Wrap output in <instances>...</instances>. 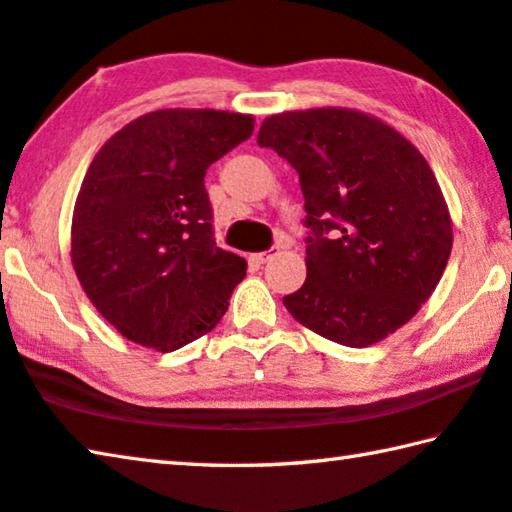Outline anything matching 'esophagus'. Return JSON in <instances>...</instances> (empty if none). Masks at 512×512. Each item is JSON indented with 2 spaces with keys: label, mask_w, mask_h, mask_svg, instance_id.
Instances as JSON below:
<instances>
[{
  "label": "esophagus",
  "mask_w": 512,
  "mask_h": 512,
  "mask_svg": "<svg viewBox=\"0 0 512 512\" xmlns=\"http://www.w3.org/2000/svg\"><path fill=\"white\" fill-rule=\"evenodd\" d=\"M277 253H280V248H277V246L268 248V250H264V253H257V255H255V262H257V264H266V262H271V259H273Z\"/></svg>",
  "instance_id": "esophagus-1"
}]
</instances>
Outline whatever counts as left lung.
<instances>
[{"instance_id": "obj_1", "label": "left lung", "mask_w": 512, "mask_h": 512, "mask_svg": "<svg viewBox=\"0 0 512 512\" xmlns=\"http://www.w3.org/2000/svg\"><path fill=\"white\" fill-rule=\"evenodd\" d=\"M257 144L300 176L307 280L282 302L325 339L368 348L418 314L452 253V219L422 153L372 115L311 108L264 119Z\"/></svg>"}]
</instances>
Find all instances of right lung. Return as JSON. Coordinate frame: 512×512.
<instances>
[{
    "mask_svg": "<svg viewBox=\"0 0 512 512\" xmlns=\"http://www.w3.org/2000/svg\"><path fill=\"white\" fill-rule=\"evenodd\" d=\"M253 128L241 112L155 110L94 155L74 205L72 264L128 341L178 350L228 309L246 259L216 246L205 173Z\"/></svg>",
    "mask_w": 512,
    "mask_h": 512,
    "instance_id": "right-lung-1",
    "label": "right lung"
}]
</instances>
